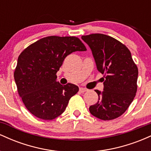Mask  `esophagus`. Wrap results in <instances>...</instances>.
<instances>
[{"label":"esophagus","instance_id":"esophagus-1","mask_svg":"<svg viewBox=\"0 0 151 151\" xmlns=\"http://www.w3.org/2000/svg\"><path fill=\"white\" fill-rule=\"evenodd\" d=\"M86 91H87V89H85V88H80V89H79V91H80L81 93H84Z\"/></svg>","mask_w":151,"mask_h":151}]
</instances>
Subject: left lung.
I'll use <instances>...</instances> for the list:
<instances>
[{"label":"left lung","mask_w":151,"mask_h":151,"mask_svg":"<svg viewBox=\"0 0 151 151\" xmlns=\"http://www.w3.org/2000/svg\"><path fill=\"white\" fill-rule=\"evenodd\" d=\"M92 51L97 70L104 74V91L97 93L98 101L90 113L104 121L121 116L129 108L137 91L138 67L125 45L106 35L81 36Z\"/></svg>","instance_id":"1"}]
</instances>
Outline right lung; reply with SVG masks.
I'll return each mask as SVG.
<instances>
[{"label": "right lung", "instance_id": "right-lung-1", "mask_svg": "<svg viewBox=\"0 0 151 151\" xmlns=\"http://www.w3.org/2000/svg\"><path fill=\"white\" fill-rule=\"evenodd\" d=\"M86 50L78 37L48 36L20 53L14 79L18 94L32 115L52 120L65 111L79 88L70 83L62 86L56 81V74L67 55Z\"/></svg>", "mask_w": 151, "mask_h": 151}]
</instances>
